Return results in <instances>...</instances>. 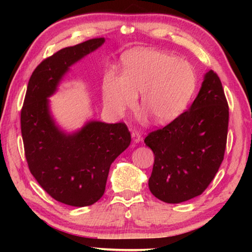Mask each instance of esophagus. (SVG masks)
<instances>
[{"label": "esophagus", "instance_id": "obj_1", "mask_svg": "<svg viewBox=\"0 0 252 252\" xmlns=\"http://www.w3.org/2000/svg\"><path fill=\"white\" fill-rule=\"evenodd\" d=\"M131 136H132V140H133L134 143H139L140 141H141V139H142V138H141V134H140L139 132L136 131V130L132 131Z\"/></svg>", "mask_w": 252, "mask_h": 252}]
</instances>
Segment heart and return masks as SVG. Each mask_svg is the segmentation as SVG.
<instances>
[{
    "mask_svg": "<svg viewBox=\"0 0 252 252\" xmlns=\"http://www.w3.org/2000/svg\"><path fill=\"white\" fill-rule=\"evenodd\" d=\"M123 74L104 78V104L114 116L133 108L141 93V108L153 122L165 125L182 114L197 89V74L186 60L157 50H135L122 60Z\"/></svg>",
    "mask_w": 252,
    "mask_h": 252,
    "instance_id": "heart-1",
    "label": "heart"
}]
</instances>
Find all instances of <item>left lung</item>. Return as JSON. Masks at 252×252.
<instances>
[{"mask_svg":"<svg viewBox=\"0 0 252 252\" xmlns=\"http://www.w3.org/2000/svg\"><path fill=\"white\" fill-rule=\"evenodd\" d=\"M229 106L218 74L204 75L193 103L144 139L155 153L149 189L161 201L180 203L201 194L222 163Z\"/></svg>","mask_w":252,"mask_h":252,"instance_id":"1","label":"left lung"}]
</instances>
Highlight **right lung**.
<instances>
[{
    "label": "right lung",
    "mask_w": 252,
    "mask_h": 252,
    "mask_svg": "<svg viewBox=\"0 0 252 252\" xmlns=\"http://www.w3.org/2000/svg\"><path fill=\"white\" fill-rule=\"evenodd\" d=\"M96 37L58 51L43 60L29 80L21 110V132L32 176L51 197L67 206L87 207L104 193L110 165L130 146L126 123L90 121L67 134L50 114L48 97L69 67L104 43Z\"/></svg>",
    "instance_id": "right-lung-1"
}]
</instances>
